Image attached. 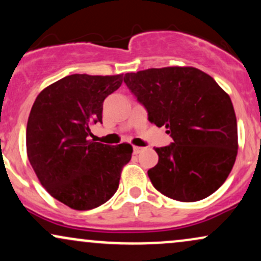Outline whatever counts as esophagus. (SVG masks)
Segmentation results:
<instances>
[{
	"instance_id": "1",
	"label": "esophagus",
	"mask_w": 261,
	"mask_h": 261,
	"mask_svg": "<svg viewBox=\"0 0 261 261\" xmlns=\"http://www.w3.org/2000/svg\"><path fill=\"white\" fill-rule=\"evenodd\" d=\"M143 149H145L143 147H139V146H135V147H134V153L135 154H139V153H141V152L143 151Z\"/></svg>"
}]
</instances>
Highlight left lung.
I'll list each match as a JSON object with an SVG mask.
<instances>
[{"label":"left lung","mask_w":261,"mask_h":261,"mask_svg":"<svg viewBox=\"0 0 261 261\" xmlns=\"http://www.w3.org/2000/svg\"><path fill=\"white\" fill-rule=\"evenodd\" d=\"M148 120L166 126L173 142L157 147L148 170L153 187L184 202L214 194L228 178L238 153L237 119L229 95L195 67L148 68L124 77Z\"/></svg>","instance_id":"8db88e82"}]
</instances>
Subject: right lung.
Returning <instances> with one entry per match:
<instances>
[{
  "label": "right lung",
  "instance_id": "1",
  "mask_svg": "<svg viewBox=\"0 0 261 261\" xmlns=\"http://www.w3.org/2000/svg\"><path fill=\"white\" fill-rule=\"evenodd\" d=\"M122 74H71L47 86L33 104L27 124V154L39 181L60 202L79 211L103 205L116 193L130 143L88 140L101 122L104 99Z\"/></svg>",
  "mask_w": 261,
  "mask_h": 261
}]
</instances>
